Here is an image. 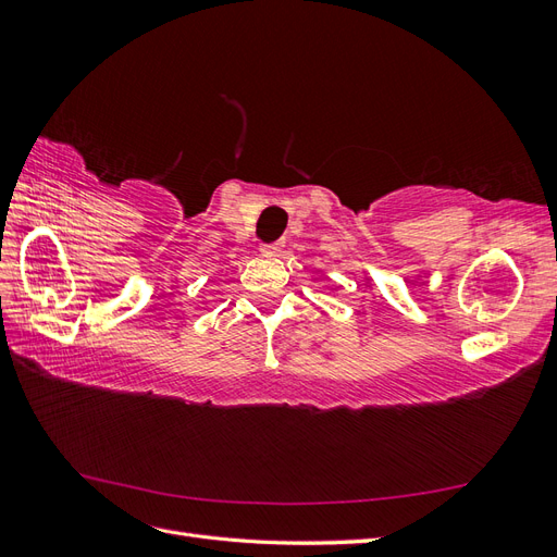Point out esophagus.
<instances>
[{"instance_id": "1", "label": "esophagus", "mask_w": 557, "mask_h": 557, "mask_svg": "<svg viewBox=\"0 0 557 557\" xmlns=\"http://www.w3.org/2000/svg\"><path fill=\"white\" fill-rule=\"evenodd\" d=\"M264 256H278V252L283 250V244L281 242H274V244H262V248H260Z\"/></svg>"}]
</instances>
